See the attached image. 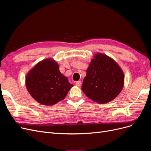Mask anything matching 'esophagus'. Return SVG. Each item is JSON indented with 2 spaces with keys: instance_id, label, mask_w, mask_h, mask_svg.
Masks as SVG:
<instances>
[{
  "instance_id": "obj_1",
  "label": "esophagus",
  "mask_w": 151,
  "mask_h": 151,
  "mask_svg": "<svg viewBox=\"0 0 151 151\" xmlns=\"http://www.w3.org/2000/svg\"><path fill=\"white\" fill-rule=\"evenodd\" d=\"M76 85L77 86H80L81 85V81H77L76 83Z\"/></svg>"
}]
</instances>
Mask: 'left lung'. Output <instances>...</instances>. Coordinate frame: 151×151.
Returning a JSON list of instances; mask_svg holds the SVG:
<instances>
[{
  "instance_id": "1",
  "label": "left lung",
  "mask_w": 151,
  "mask_h": 151,
  "mask_svg": "<svg viewBox=\"0 0 151 151\" xmlns=\"http://www.w3.org/2000/svg\"><path fill=\"white\" fill-rule=\"evenodd\" d=\"M86 72L82 90L89 99L98 103L112 101L124 86L122 68L113 58L104 54H96Z\"/></svg>"
}]
</instances>
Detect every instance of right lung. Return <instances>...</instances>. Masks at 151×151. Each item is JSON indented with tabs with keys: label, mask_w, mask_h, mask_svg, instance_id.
<instances>
[{
	"label": "right lung",
	"mask_w": 151,
	"mask_h": 151,
	"mask_svg": "<svg viewBox=\"0 0 151 151\" xmlns=\"http://www.w3.org/2000/svg\"><path fill=\"white\" fill-rule=\"evenodd\" d=\"M27 90L40 104L51 106L62 101L73 86L59 70V65L52 58L40 61L26 77Z\"/></svg>",
	"instance_id": "right-lung-1"
}]
</instances>
